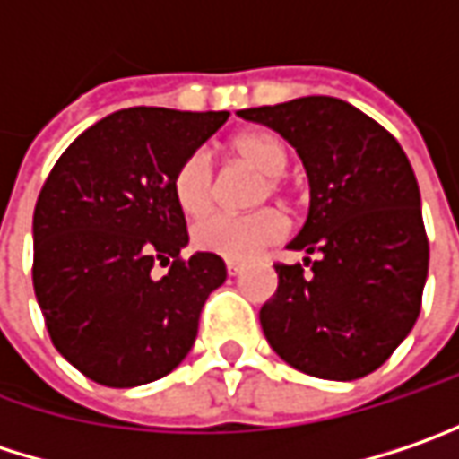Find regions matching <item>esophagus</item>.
<instances>
[{
    "label": "esophagus",
    "mask_w": 459,
    "mask_h": 459,
    "mask_svg": "<svg viewBox=\"0 0 459 459\" xmlns=\"http://www.w3.org/2000/svg\"><path fill=\"white\" fill-rule=\"evenodd\" d=\"M226 270H229V275H233V278H236V275H241V273H244V264H241V262H233V259H229V262H226Z\"/></svg>",
    "instance_id": "esophagus-1"
}]
</instances>
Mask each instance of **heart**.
Returning a JSON list of instances; mask_svg holds the SVG:
<instances>
[{
	"mask_svg": "<svg viewBox=\"0 0 459 459\" xmlns=\"http://www.w3.org/2000/svg\"><path fill=\"white\" fill-rule=\"evenodd\" d=\"M230 150L238 160H244L247 166L267 176V181L256 192V203L267 200L270 192L273 195L281 192L278 176H283L290 163L288 145L281 137L267 134V132H249V134L236 137L230 143ZM171 189H174L176 203L186 215L200 218L204 212H210V207L215 203V166L207 150H192L178 160L171 176ZM285 233H288V218L283 212L275 207H262L255 212H241V215L218 212V215L203 218L200 223H195L192 238L203 252L241 262L278 244Z\"/></svg>",
	"mask_w": 459,
	"mask_h": 459,
	"instance_id": "1",
	"label": "heart"
}]
</instances>
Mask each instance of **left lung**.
<instances>
[{"mask_svg": "<svg viewBox=\"0 0 459 459\" xmlns=\"http://www.w3.org/2000/svg\"><path fill=\"white\" fill-rule=\"evenodd\" d=\"M285 137L309 176V215L275 264L262 333L293 368L351 382L385 364L413 330L429 273L420 192L408 155L356 106L307 95L238 111ZM304 266H311L307 273Z\"/></svg>", "mask_w": 459, "mask_h": 459, "instance_id": "obj_1", "label": "left lung"}]
</instances>
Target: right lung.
<instances>
[{"label":"right lung","instance_id":"right-lung-1","mask_svg":"<svg viewBox=\"0 0 459 459\" xmlns=\"http://www.w3.org/2000/svg\"><path fill=\"white\" fill-rule=\"evenodd\" d=\"M229 119L226 111L134 106L69 145L33 212V288L54 348L88 379L137 387L171 374L195 345L226 262L189 259L171 189L178 160ZM169 264L158 279L152 267Z\"/></svg>","mask_w":459,"mask_h":459}]
</instances>
